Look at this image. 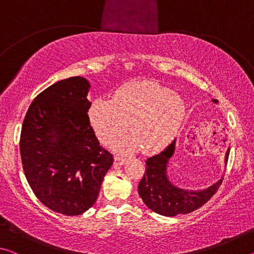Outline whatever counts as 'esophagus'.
Masks as SVG:
<instances>
[{"label":"esophagus","mask_w":254,"mask_h":254,"mask_svg":"<svg viewBox=\"0 0 254 254\" xmlns=\"http://www.w3.org/2000/svg\"><path fill=\"white\" fill-rule=\"evenodd\" d=\"M126 162V158L123 156H119V154H115L114 157V163L115 165H123Z\"/></svg>","instance_id":"1"}]
</instances>
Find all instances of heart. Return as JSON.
<instances>
[{"label":"heart","instance_id":"b5f03b06","mask_svg":"<svg viewBox=\"0 0 254 254\" xmlns=\"http://www.w3.org/2000/svg\"><path fill=\"white\" fill-rule=\"evenodd\" d=\"M186 107L177 93L152 80L133 81L117 89L113 98L98 97L88 109V118L103 144L111 145L127 131L123 149L141 148L154 152L167 147L182 127Z\"/></svg>","mask_w":254,"mask_h":254}]
</instances>
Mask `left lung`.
<instances>
[{
	"label": "left lung",
	"mask_w": 254,
	"mask_h": 254,
	"mask_svg": "<svg viewBox=\"0 0 254 254\" xmlns=\"http://www.w3.org/2000/svg\"><path fill=\"white\" fill-rule=\"evenodd\" d=\"M214 102H217L214 100ZM175 150V141L156 156L145 160V174L140 180L137 190L143 203L150 209L165 216L188 214L201 207L212 198L221 186L223 178L216 184L200 191H188L175 187L167 178V163ZM227 149L225 162L229 160Z\"/></svg>",
	"instance_id": "left-lung-1"
}]
</instances>
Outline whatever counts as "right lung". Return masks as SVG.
I'll list each match as a JSON object with an SVG mask.
<instances>
[{"label":"right lung","mask_w":254,"mask_h":254,"mask_svg":"<svg viewBox=\"0 0 254 254\" xmlns=\"http://www.w3.org/2000/svg\"><path fill=\"white\" fill-rule=\"evenodd\" d=\"M89 83L60 80L29 106L20 136L23 171L34 195L68 216L95 204L113 154L100 145L89 123Z\"/></svg>","instance_id":"obj_1"}]
</instances>
